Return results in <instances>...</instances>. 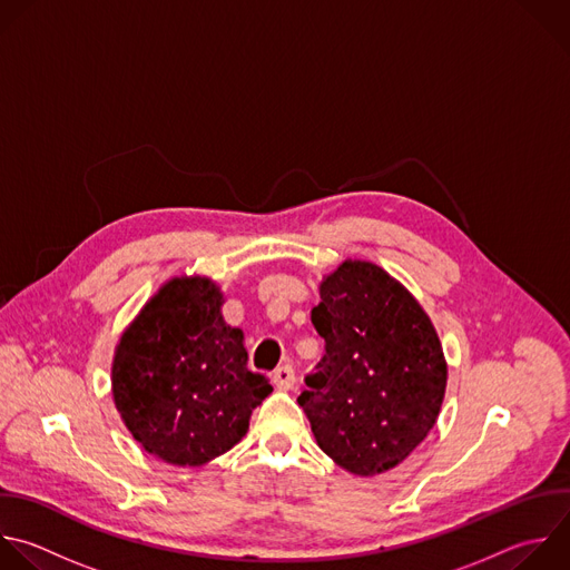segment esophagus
Instances as JSON below:
<instances>
[{
	"instance_id": "esophagus-1",
	"label": "esophagus",
	"mask_w": 570,
	"mask_h": 570,
	"mask_svg": "<svg viewBox=\"0 0 570 570\" xmlns=\"http://www.w3.org/2000/svg\"><path fill=\"white\" fill-rule=\"evenodd\" d=\"M273 383H275V387L282 390V392L293 390V385H295V368H293L291 364L277 366V368L273 371Z\"/></svg>"
}]
</instances>
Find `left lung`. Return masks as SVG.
Wrapping results in <instances>:
<instances>
[{"label": "left lung", "instance_id": "8db88e82", "mask_svg": "<svg viewBox=\"0 0 570 570\" xmlns=\"http://www.w3.org/2000/svg\"><path fill=\"white\" fill-rule=\"evenodd\" d=\"M311 311L324 357L297 403L320 450L357 476L403 463L434 428L448 385L436 328L414 295L371 262H344Z\"/></svg>", "mask_w": 570, "mask_h": 570}]
</instances>
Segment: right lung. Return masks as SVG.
I'll list each match as a JSON object with an SVG mask.
<instances>
[{
    "label": "right lung",
    "mask_w": 570,
    "mask_h": 570,
    "mask_svg": "<svg viewBox=\"0 0 570 570\" xmlns=\"http://www.w3.org/2000/svg\"><path fill=\"white\" fill-rule=\"evenodd\" d=\"M224 295L208 277H174L122 333L111 392L145 452L171 465H204L248 432L273 392L248 368L242 328L222 317Z\"/></svg>",
    "instance_id": "right-lung-1"
}]
</instances>
